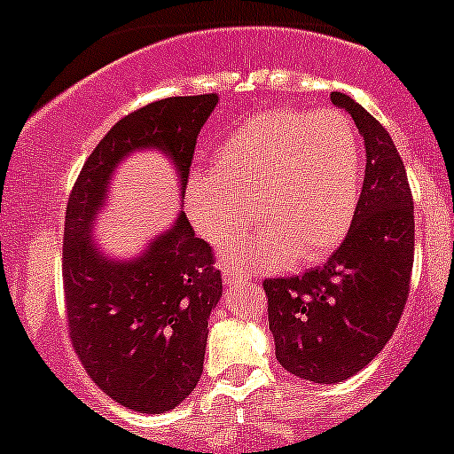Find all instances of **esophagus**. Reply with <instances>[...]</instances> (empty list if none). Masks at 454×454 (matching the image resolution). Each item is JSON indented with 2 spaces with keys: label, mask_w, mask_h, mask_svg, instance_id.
Segmentation results:
<instances>
[{
  "label": "esophagus",
  "mask_w": 454,
  "mask_h": 454,
  "mask_svg": "<svg viewBox=\"0 0 454 454\" xmlns=\"http://www.w3.org/2000/svg\"><path fill=\"white\" fill-rule=\"evenodd\" d=\"M222 279H223V286H231V288H234V286L247 284V279H252V275H249L247 270H241V269L223 267Z\"/></svg>",
  "instance_id": "34e87169"
}]
</instances>
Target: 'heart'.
<instances>
[{
    "label": "heart",
    "instance_id": "b5f03b06",
    "mask_svg": "<svg viewBox=\"0 0 454 454\" xmlns=\"http://www.w3.org/2000/svg\"><path fill=\"white\" fill-rule=\"evenodd\" d=\"M361 140L337 111L269 108L234 126L215 149V170L187 179V215L213 245L242 231L257 202L263 226L228 240L239 267L284 270L326 258L354 220L361 192Z\"/></svg>",
    "mask_w": 454,
    "mask_h": 454
}]
</instances>
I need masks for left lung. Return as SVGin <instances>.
I'll list each match as a JSON object with an SVG mask.
<instances>
[{"instance_id":"left-lung-1","label":"left lung","mask_w":454,"mask_h":454,"mask_svg":"<svg viewBox=\"0 0 454 454\" xmlns=\"http://www.w3.org/2000/svg\"><path fill=\"white\" fill-rule=\"evenodd\" d=\"M331 100L350 113L367 153L350 231L322 267L262 284L275 356L316 384L352 378L382 352L408 301L414 262V202L393 138L350 96L333 91Z\"/></svg>"}]
</instances>
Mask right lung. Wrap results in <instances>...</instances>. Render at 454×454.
Segmentation results:
<instances>
[{
  "instance_id": "right-lung-1",
  "label": "right lung",
  "mask_w": 454,
  "mask_h": 454,
  "mask_svg": "<svg viewBox=\"0 0 454 454\" xmlns=\"http://www.w3.org/2000/svg\"><path fill=\"white\" fill-rule=\"evenodd\" d=\"M215 104V93L179 96L126 114L87 158L67 200L61 273L72 346L93 382L140 414H164L196 388L222 273L184 211L132 260L108 258L93 222L134 151L168 155L185 196L196 138Z\"/></svg>"
}]
</instances>
